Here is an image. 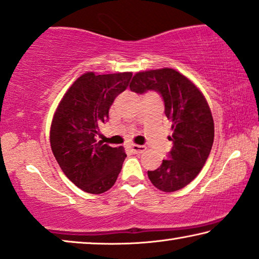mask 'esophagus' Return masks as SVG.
<instances>
[{
	"instance_id": "34e87169",
	"label": "esophagus",
	"mask_w": 259,
	"mask_h": 259,
	"mask_svg": "<svg viewBox=\"0 0 259 259\" xmlns=\"http://www.w3.org/2000/svg\"><path fill=\"white\" fill-rule=\"evenodd\" d=\"M131 151H134L135 154H142L145 150L144 145H138V144H131L130 145Z\"/></svg>"
}]
</instances>
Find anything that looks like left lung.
<instances>
[{
    "label": "left lung",
    "mask_w": 259,
    "mask_h": 259,
    "mask_svg": "<svg viewBox=\"0 0 259 259\" xmlns=\"http://www.w3.org/2000/svg\"><path fill=\"white\" fill-rule=\"evenodd\" d=\"M130 90L156 92L164 102L165 116L172 123V149L148 176L159 190H180L199 174L212 148L214 126L207 102L190 79L170 68L137 72Z\"/></svg>",
    "instance_id": "8db88e82"
}]
</instances>
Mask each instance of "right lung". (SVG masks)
Listing matches in <instances>:
<instances>
[{"label": "right lung", "instance_id": "1", "mask_svg": "<svg viewBox=\"0 0 259 259\" xmlns=\"http://www.w3.org/2000/svg\"><path fill=\"white\" fill-rule=\"evenodd\" d=\"M133 74H83L62 98L50 128V145L61 169L76 187L103 194L117 180L126 157L122 147L95 140L98 125L109 119V109L124 92Z\"/></svg>", "mask_w": 259, "mask_h": 259}]
</instances>
